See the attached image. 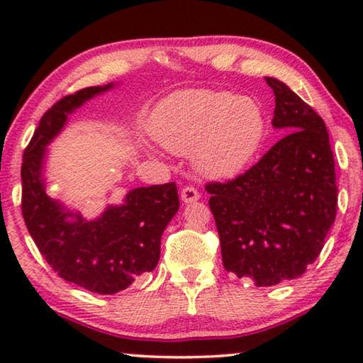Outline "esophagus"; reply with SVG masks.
Masks as SVG:
<instances>
[{
	"mask_svg": "<svg viewBox=\"0 0 363 363\" xmlns=\"http://www.w3.org/2000/svg\"><path fill=\"white\" fill-rule=\"evenodd\" d=\"M180 198L183 203H195L200 200V193H198L195 186H185V188H182Z\"/></svg>",
	"mask_w": 363,
	"mask_h": 363,
	"instance_id": "obj_1",
	"label": "esophagus"
}]
</instances>
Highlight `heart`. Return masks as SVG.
<instances>
[{"mask_svg": "<svg viewBox=\"0 0 363 363\" xmlns=\"http://www.w3.org/2000/svg\"><path fill=\"white\" fill-rule=\"evenodd\" d=\"M150 133L167 150L190 153L211 178L235 177L252 162L266 137V116L252 97L226 91H180L157 104Z\"/></svg>", "mask_w": 363, "mask_h": 363, "instance_id": "1", "label": "heart"}]
</instances>
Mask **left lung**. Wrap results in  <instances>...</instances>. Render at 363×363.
I'll use <instances>...</instances> for the list:
<instances>
[{
    "mask_svg": "<svg viewBox=\"0 0 363 363\" xmlns=\"http://www.w3.org/2000/svg\"><path fill=\"white\" fill-rule=\"evenodd\" d=\"M266 82L276 97L272 127L286 135L245 175L206 185L223 266L257 287L304 274L320 255L337 210L324 121L279 79Z\"/></svg>",
    "mask_w": 363,
    "mask_h": 363,
    "instance_id": "obj_1",
    "label": "left lung"
}]
</instances>
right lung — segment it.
<instances>
[{
  "label": "right lung",
  "instance_id": "right-lung-1",
  "mask_svg": "<svg viewBox=\"0 0 363 363\" xmlns=\"http://www.w3.org/2000/svg\"><path fill=\"white\" fill-rule=\"evenodd\" d=\"M116 86L82 89L54 104L24 150L21 167L29 235L62 279L97 294H116L155 269L163 231L180 208L175 183L133 188L121 205H107L96 218H86L46 193L49 143L72 112Z\"/></svg>",
  "mask_w": 363,
  "mask_h": 363
}]
</instances>
